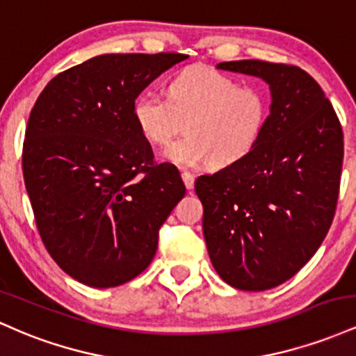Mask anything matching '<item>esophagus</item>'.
<instances>
[{
  "label": "esophagus",
  "mask_w": 356,
  "mask_h": 356,
  "mask_svg": "<svg viewBox=\"0 0 356 356\" xmlns=\"http://www.w3.org/2000/svg\"><path fill=\"white\" fill-rule=\"evenodd\" d=\"M182 175V181H184V184H186V187L187 189H192V187H194V175H192L191 172H187V170H184V172L181 174Z\"/></svg>",
  "instance_id": "esophagus-1"
}]
</instances>
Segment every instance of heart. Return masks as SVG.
Wrapping results in <instances>:
<instances>
[{"instance_id":"b5f03b06","label":"heart","mask_w":356,"mask_h":356,"mask_svg":"<svg viewBox=\"0 0 356 356\" xmlns=\"http://www.w3.org/2000/svg\"><path fill=\"white\" fill-rule=\"evenodd\" d=\"M269 115L263 90L206 67L182 72L170 81L167 97L145 92L134 104V118L155 144L170 140L184 127L187 134L162 147L159 157L177 167H216L239 162L254 149Z\"/></svg>"}]
</instances>
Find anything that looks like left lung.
Wrapping results in <instances>:
<instances>
[{
    "label": "left lung",
    "instance_id": "8db88e82",
    "mask_svg": "<svg viewBox=\"0 0 356 356\" xmlns=\"http://www.w3.org/2000/svg\"><path fill=\"white\" fill-rule=\"evenodd\" d=\"M218 68L263 80L271 105L254 149L195 181L204 239L227 284L264 291L295 276L332 226L341 125L320 85L301 68L263 60L222 61Z\"/></svg>",
    "mask_w": 356,
    "mask_h": 356
}]
</instances>
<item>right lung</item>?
<instances>
[{"mask_svg":"<svg viewBox=\"0 0 356 356\" xmlns=\"http://www.w3.org/2000/svg\"><path fill=\"white\" fill-rule=\"evenodd\" d=\"M181 53H107L56 75L28 118L23 175L44 248L80 283L113 288L140 275L159 229L186 195L172 164L152 162L137 97Z\"/></svg>","mask_w":356,"mask_h":356,"instance_id":"obj_1","label":"right lung"}]
</instances>
